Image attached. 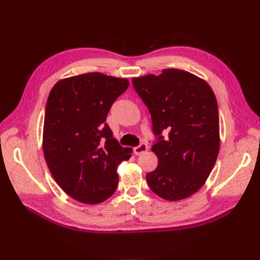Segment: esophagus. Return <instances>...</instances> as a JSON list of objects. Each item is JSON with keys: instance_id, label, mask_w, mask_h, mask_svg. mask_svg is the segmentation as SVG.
I'll use <instances>...</instances> for the list:
<instances>
[{"instance_id": "obj_1", "label": "esophagus", "mask_w": 260, "mask_h": 260, "mask_svg": "<svg viewBox=\"0 0 260 260\" xmlns=\"http://www.w3.org/2000/svg\"><path fill=\"white\" fill-rule=\"evenodd\" d=\"M146 151H147V145L145 143H141L139 146L133 149V152H135L136 155H141L142 153H144Z\"/></svg>"}]
</instances>
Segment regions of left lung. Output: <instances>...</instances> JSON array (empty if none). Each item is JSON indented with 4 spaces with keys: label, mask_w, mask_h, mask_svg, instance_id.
Segmentation results:
<instances>
[{
    "label": "left lung",
    "mask_w": 260,
    "mask_h": 260,
    "mask_svg": "<svg viewBox=\"0 0 260 260\" xmlns=\"http://www.w3.org/2000/svg\"><path fill=\"white\" fill-rule=\"evenodd\" d=\"M149 108L157 142L158 164L146 174L151 190L177 201L197 192L208 179L220 150L216 98L209 84L184 70L165 69L159 75L132 79ZM169 131V138L161 137Z\"/></svg>",
    "instance_id": "1"
}]
</instances>
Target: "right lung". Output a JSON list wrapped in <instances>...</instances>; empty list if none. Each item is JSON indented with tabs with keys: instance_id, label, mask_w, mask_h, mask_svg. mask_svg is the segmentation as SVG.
I'll return each instance as SVG.
<instances>
[{
	"instance_id": "add662e5",
	"label": "right lung",
	"mask_w": 260,
	"mask_h": 260,
	"mask_svg": "<svg viewBox=\"0 0 260 260\" xmlns=\"http://www.w3.org/2000/svg\"><path fill=\"white\" fill-rule=\"evenodd\" d=\"M128 86L127 79L93 72L60 80L49 94L43 136L47 165L63 191L86 205L114 194L117 167L131 157L132 149L119 145L105 123Z\"/></svg>"
}]
</instances>
